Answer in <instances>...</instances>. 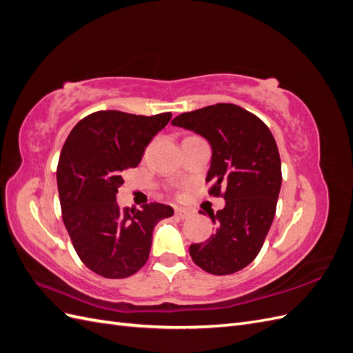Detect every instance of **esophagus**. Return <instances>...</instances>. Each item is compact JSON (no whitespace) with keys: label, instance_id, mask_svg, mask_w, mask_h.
I'll return each mask as SVG.
<instances>
[{"label":"esophagus","instance_id":"1","mask_svg":"<svg viewBox=\"0 0 353 353\" xmlns=\"http://www.w3.org/2000/svg\"><path fill=\"white\" fill-rule=\"evenodd\" d=\"M175 215L181 219H187L191 216V212L184 209V208H175Z\"/></svg>","mask_w":353,"mask_h":353}]
</instances>
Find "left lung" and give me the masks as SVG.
Listing matches in <instances>:
<instances>
[{"label": "left lung", "instance_id": "1", "mask_svg": "<svg viewBox=\"0 0 353 353\" xmlns=\"http://www.w3.org/2000/svg\"><path fill=\"white\" fill-rule=\"evenodd\" d=\"M172 125L209 141V194L225 199V208L209 215L216 232L190 245L191 259L213 275L237 272L258 256L275 216L281 188L279 147L258 116L231 103L183 113Z\"/></svg>", "mask_w": 353, "mask_h": 353}]
</instances>
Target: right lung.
I'll use <instances>...</instances> for the list:
<instances>
[{"label":"right lung","instance_id":"1","mask_svg":"<svg viewBox=\"0 0 353 353\" xmlns=\"http://www.w3.org/2000/svg\"><path fill=\"white\" fill-rule=\"evenodd\" d=\"M172 113L154 116L101 110L74 125L61 148L57 187L61 216L79 259L104 279H126L145 265L153 230L174 215L162 203L141 210L116 203L123 172L141 162L145 147Z\"/></svg>","mask_w":353,"mask_h":353}]
</instances>
